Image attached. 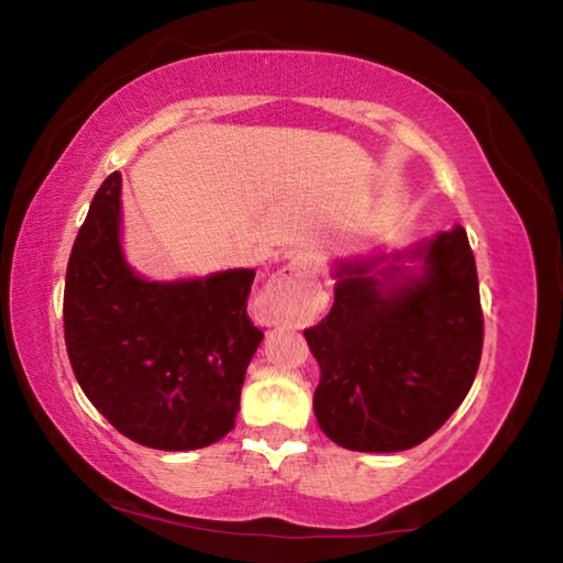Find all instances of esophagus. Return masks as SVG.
Instances as JSON below:
<instances>
[{
  "instance_id": "34e87169",
  "label": "esophagus",
  "mask_w": 563,
  "mask_h": 563,
  "mask_svg": "<svg viewBox=\"0 0 563 563\" xmlns=\"http://www.w3.org/2000/svg\"><path fill=\"white\" fill-rule=\"evenodd\" d=\"M318 305V268L310 258H292L273 275L263 292V308L271 322L302 318Z\"/></svg>"
}]
</instances>
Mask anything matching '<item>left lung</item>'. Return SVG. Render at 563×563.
I'll return each mask as SVG.
<instances>
[{
  "label": "left lung",
  "instance_id": "8db88e82",
  "mask_svg": "<svg viewBox=\"0 0 563 563\" xmlns=\"http://www.w3.org/2000/svg\"><path fill=\"white\" fill-rule=\"evenodd\" d=\"M335 302L305 330L320 430L352 452L422 444L470 393L484 320L466 231L335 258Z\"/></svg>",
  "mask_w": 563,
  "mask_h": 563
}]
</instances>
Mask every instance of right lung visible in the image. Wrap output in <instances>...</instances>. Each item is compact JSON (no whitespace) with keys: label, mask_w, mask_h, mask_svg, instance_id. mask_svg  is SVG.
Returning a JSON list of instances; mask_svg holds the SVG:
<instances>
[{"label":"right lung","mask_w":563,"mask_h":563,"mask_svg":"<svg viewBox=\"0 0 563 563\" xmlns=\"http://www.w3.org/2000/svg\"><path fill=\"white\" fill-rule=\"evenodd\" d=\"M121 238L113 170L66 268L64 338L76 383L129 440L201 450L235 427L245 369L263 340L245 312L255 271L148 280L126 261Z\"/></svg>","instance_id":"obj_1"}]
</instances>
